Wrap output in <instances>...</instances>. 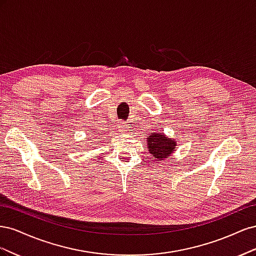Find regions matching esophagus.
Segmentation results:
<instances>
[{
    "instance_id": "34e87169",
    "label": "esophagus",
    "mask_w": 256,
    "mask_h": 256,
    "mask_svg": "<svg viewBox=\"0 0 256 256\" xmlns=\"http://www.w3.org/2000/svg\"><path fill=\"white\" fill-rule=\"evenodd\" d=\"M118 129H120V131H122V132H126V131H127V128H128V125H127V122H126L120 120V122H118Z\"/></svg>"
}]
</instances>
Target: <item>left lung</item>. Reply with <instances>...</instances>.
I'll use <instances>...</instances> for the list:
<instances>
[{
    "mask_svg": "<svg viewBox=\"0 0 256 256\" xmlns=\"http://www.w3.org/2000/svg\"><path fill=\"white\" fill-rule=\"evenodd\" d=\"M176 142L173 138H166L164 134H150L147 138V147L150 158L161 161L168 158L176 148Z\"/></svg>",
    "mask_w": 256,
    "mask_h": 256,
    "instance_id": "left-lung-1",
    "label": "left lung"
}]
</instances>
